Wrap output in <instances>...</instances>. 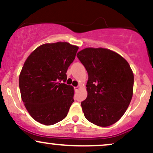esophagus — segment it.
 Wrapping results in <instances>:
<instances>
[{
    "mask_svg": "<svg viewBox=\"0 0 153 153\" xmlns=\"http://www.w3.org/2000/svg\"><path fill=\"white\" fill-rule=\"evenodd\" d=\"M80 88V86H77V87H75V91H78L79 89Z\"/></svg>",
    "mask_w": 153,
    "mask_h": 153,
    "instance_id": "esophagus-1",
    "label": "esophagus"
}]
</instances>
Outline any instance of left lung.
<instances>
[{"instance_id":"1","label":"left lung","mask_w":153,"mask_h":153,"mask_svg":"<svg viewBox=\"0 0 153 153\" xmlns=\"http://www.w3.org/2000/svg\"><path fill=\"white\" fill-rule=\"evenodd\" d=\"M77 57L88 74V96L81 102L89 122L108 127L122 118L132 98L134 74L120 54L106 48L88 47Z\"/></svg>"}]
</instances>
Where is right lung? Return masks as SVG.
<instances>
[{
	"instance_id": "right-lung-1",
	"label": "right lung",
	"mask_w": 153,
	"mask_h": 153,
	"mask_svg": "<svg viewBox=\"0 0 153 153\" xmlns=\"http://www.w3.org/2000/svg\"><path fill=\"white\" fill-rule=\"evenodd\" d=\"M78 47L66 42L35 49L19 75V88L26 110L36 122L52 125L64 119L73 103L74 88L62 83Z\"/></svg>"
}]
</instances>
